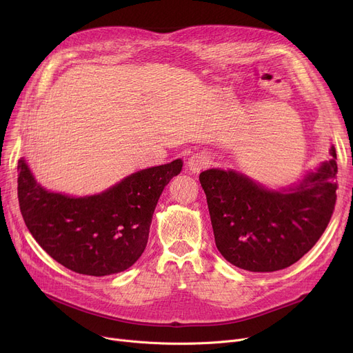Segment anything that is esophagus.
I'll return each instance as SVG.
<instances>
[{
	"instance_id": "obj_1",
	"label": "esophagus",
	"mask_w": 353,
	"mask_h": 353,
	"mask_svg": "<svg viewBox=\"0 0 353 353\" xmlns=\"http://www.w3.org/2000/svg\"><path fill=\"white\" fill-rule=\"evenodd\" d=\"M209 164V159L205 156V154H193L190 159H189V170L193 172V173H200V170L205 169V167Z\"/></svg>"
}]
</instances>
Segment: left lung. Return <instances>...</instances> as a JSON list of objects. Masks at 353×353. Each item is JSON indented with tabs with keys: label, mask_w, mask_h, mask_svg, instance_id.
I'll use <instances>...</instances> for the list:
<instances>
[{
	"label": "left lung",
	"mask_w": 353,
	"mask_h": 353,
	"mask_svg": "<svg viewBox=\"0 0 353 353\" xmlns=\"http://www.w3.org/2000/svg\"><path fill=\"white\" fill-rule=\"evenodd\" d=\"M329 161L299 183L268 190L233 170L201 172L216 248L228 262L250 272L289 268L329 225L336 203L335 147Z\"/></svg>",
	"instance_id": "8db88e82"
}]
</instances>
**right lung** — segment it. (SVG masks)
Wrapping results in <instances>:
<instances>
[{"label":"right lung","mask_w":353,"mask_h":353,"mask_svg":"<svg viewBox=\"0 0 353 353\" xmlns=\"http://www.w3.org/2000/svg\"><path fill=\"white\" fill-rule=\"evenodd\" d=\"M181 167L177 159L130 174L100 194L70 197L40 186L20 159V210L37 243L55 262L87 276L119 273L144 252L159 197Z\"/></svg>","instance_id":"1"}]
</instances>
